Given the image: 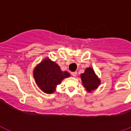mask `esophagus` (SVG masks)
<instances>
[{
    "instance_id": "esophagus-1",
    "label": "esophagus",
    "mask_w": 131,
    "mask_h": 131,
    "mask_svg": "<svg viewBox=\"0 0 131 131\" xmlns=\"http://www.w3.org/2000/svg\"><path fill=\"white\" fill-rule=\"evenodd\" d=\"M77 72H71V74H72L73 77H76V76H77Z\"/></svg>"
}]
</instances>
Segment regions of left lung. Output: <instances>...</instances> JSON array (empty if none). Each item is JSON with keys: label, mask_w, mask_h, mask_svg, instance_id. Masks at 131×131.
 Segmentation results:
<instances>
[{"label": "left lung", "mask_w": 131, "mask_h": 131, "mask_svg": "<svg viewBox=\"0 0 131 131\" xmlns=\"http://www.w3.org/2000/svg\"><path fill=\"white\" fill-rule=\"evenodd\" d=\"M80 77L82 85L88 93H91L96 89L101 84V80L95 74L94 70L91 67L86 68L84 73L80 75Z\"/></svg>", "instance_id": "obj_1"}]
</instances>
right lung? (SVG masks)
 <instances>
[{"label":"right lung","mask_w":131,"mask_h":131,"mask_svg":"<svg viewBox=\"0 0 131 131\" xmlns=\"http://www.w3.org/2000/svg\"><path fill=\"white\" fill-rule=\"evenodd\" d=\"M71 74L67 71H62L60 67L47 57L38 64L33 70V77L38 87L43 93L52 94L56 87L64 79Z\"/></svg>","instance_id":"1"}]
</instances>
